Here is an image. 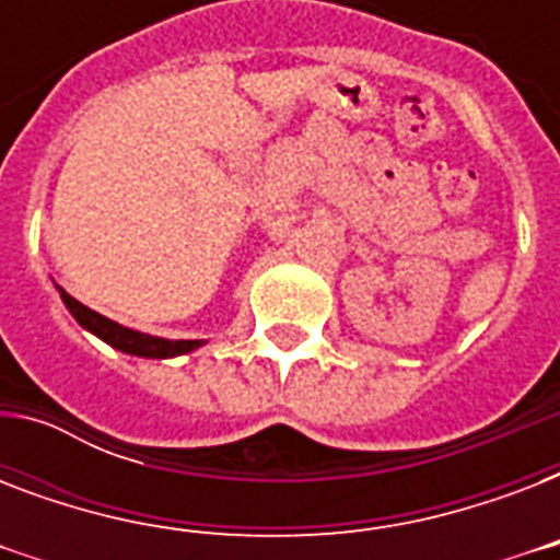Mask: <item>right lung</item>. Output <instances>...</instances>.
Here are the masks:
<instances>
[{
	"label": "right lung",
	"mask_w": 560,
	"mask_h": 560,
	"mask_svg": "<svg viewBox=\"0 0 560 560\" xmlns=\"http://www.w3.org/2000/svg\"><path fill=\"white\" fill-rule=\"evenodd\" d=\"M66 307L72 311V316L86 328V331L98 334L101 340L109 342L113 349L125 351V354H136V358H177V354H186L194 351L197 346H202V340H162V337H151V334L133 331V328H125V325L113 323L107 316L95 314L92 307L81 305L78 299L69 296L66 290H60Z\"/></svg>",
	"instance_id": "1"
}]
</instances>
